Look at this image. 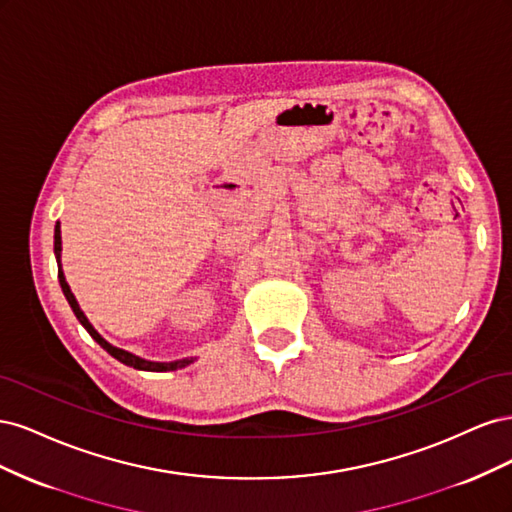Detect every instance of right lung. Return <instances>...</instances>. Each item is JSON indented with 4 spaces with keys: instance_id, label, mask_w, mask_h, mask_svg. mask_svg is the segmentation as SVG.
Returning <instances> with one entry per match:
<instances>
[{
    "instance_id": "1",
    "label": "right lung",
    "mask_w": 512,
    "mask_h": 512,
    "mask_svg": "<svg viewBox=\"0 0 512 512\" xmlns=\"http://www.w3.org/2000/svg\"><path fill=\"white\" fill-rule=\"evenodd\" d=\"M59 252H61V232H59V224H57V226H55V256H57V260H59ZM57 277H59L61 290H64V294H66V299H68V303H70V307H72L74 316L79 318V322L87 329V333H89L91 337H94L96 342H98L108 354L115 356V359L121 361L123 365H130V367H134V369H143V371H173V369H179V367H185V365L192 363V359H181V361H175V363H151V361H145V359H138V356H134V354H130V352H126V350L111 346L94 327H91L89 320H87L85 314L81 312V307H79V303H76L74 294H72V290H70V286H68V282H66V277H64V271H61V267H59V271H57Z\"/></svg>"
}]
</instances>
